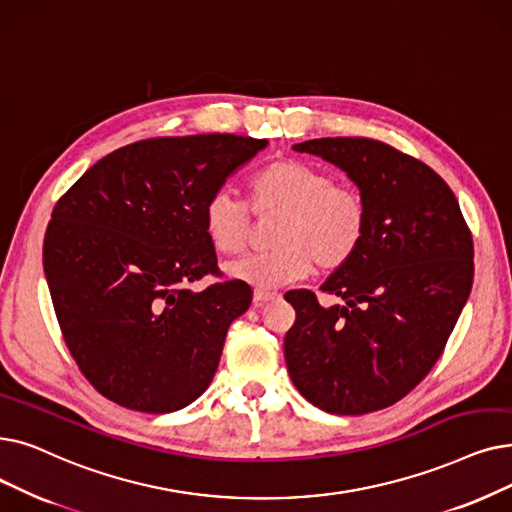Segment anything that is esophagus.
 Returning a JSON list of instances; mask_svg holds the SVG:
<instances>
[{
  "label": "esophagus",
  "mask_w": 512,
  "mask_h": 512,
  "mask_svg": "<svg viewBox=\"0 0 512 512\" xmlns=\"http://www.w3.org/2000/svg\"><path fill=\"white\" fill-rule=\"evenodd\" d=\"M278 297H280L278 293H268V291H255V295H253V303H255V305H263V303L274 301V299H278Z\"/></svg>",
  "instance_id": "34e87169"
}]
</instances>
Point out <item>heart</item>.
<instances>
[{
  "label": "heart",
  "mask_w": 512,
  "mask_h": 512,
  "mask_svg": "<svg viewBox=\"0 0 512 512\" xmlns=\"http://www.w3.org/2000/svg\"><path fill=\"white\" fill-rule=\"evenodd\" d=\"M249 211L272 219V251L242 257L226 272L232 280L268 291L318 268L335 272L347 265L368 234V207L362 194L332 184L322 169L280 159L261 167L249 182ZM249 211L226 192H215L203 209V230L219 255H236L249 238Z\"/></svg>",
  "instance_id": "heart-1"
}]
</instances>
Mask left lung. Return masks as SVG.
<instances>
[{
    "mask_svg": "<svg viewBox=\"0 0 512 512\" xmlns=\"http://www.w3.org/2000/svg\"><path fill=\"white\" fill-rule=\"evenodd\" d=\"M341 167L368 207V234L320 291L284 299L295 324L284 358L297 391L324 412L360 416L408 395L441 358L473 286V236L450 186L422 161L370 138L293 146Z\"/></svg>",
    "mask_w": 512,
    "mask_h": 512,
    "instance_id": "left-lung-1",
    "label": "left lung"
}]
</instances>
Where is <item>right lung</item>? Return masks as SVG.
<instances>
[{"label":"right lung","instance_id":"obj_1","mask_svg":"<svg viewBox=\"0 0 512 512\" xmlns=\"http://www.w3.org/2000/svg\"><path fill=\"white\" fill-rule=\"evenodd\" d=\"M268 140L232 133L152 138L87 169L43 238L56 318L81 374L123 408L165 414L213 381L230 324L253 291L221 276L203 209Z\"/></svg>","mask_w":512,"mask_h":512}]
</instances>
